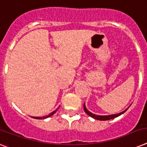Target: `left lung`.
<instances>
[{"mask_svg":"<svg viewBox=\"0 0 147 147\" xmlns=\"http://www.w3.org/2000/svg\"><path fill=\"white\" fill-rule=\"evenodd\" d=\"M84 112H85L87 114H88V115H90V117H92V118H94V119H96V120H100V121H107V120H110V119H115V118H116V117L119 116V115H121V114H123L124 113H125V111L127 110H125L124 112H122V113H118V114H115V115H95V114H93V113H91L90 112H89V111L86 109V107L85 105H84Z\"/></svg>","mask_w":147,"mask_h":147,"instance_id":"obj_1","label":"left lung"}]
</instances>
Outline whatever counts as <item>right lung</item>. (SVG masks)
Returning <instances> with one entry per match:
<instances>
[{
  "label": "right lung",
  "instance_id": "1",
  "mask_svg": "<svg viewBox=\"0 0 147 147\" xmlns=\"http://www.w3.org/2000/svg\"><path fill=\"white\" fill-rule=\"evenodd\" d=\"M57 110H58V109H56L55 111H53V113H51V114H50L49 115H47V116H45V117H33V118H34V119H46V118H48V117L51 116V115H53V114H54V113H56Z\"/></svg>",
  "mask_w": 147,
  "mask_h": 147
}]
</instances>
